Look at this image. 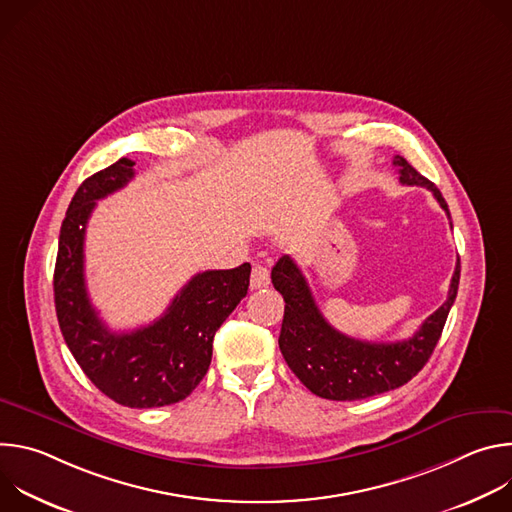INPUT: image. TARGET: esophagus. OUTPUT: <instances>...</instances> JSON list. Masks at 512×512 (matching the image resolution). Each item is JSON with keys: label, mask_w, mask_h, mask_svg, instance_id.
<instances>
[{"label": "esophagus", "mask_w": 512, "mask_h": 512, "mask_svg": "<svg viewBox=\"0 0 512 512\" xmlns=\"http://www.w3.org/2000/svg\"><path fill=\"white\" fill-rule=\"evenodd\" d=\"M269 269L265 265H253V271H251V289H261V287H267L269 285Z\"/></svg>", "instance_id": "1"}]
</instances>
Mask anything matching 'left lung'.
I'll return each instance as SVG.
<instances>
[{"instance_id":"left-lung-1","label":"left lung","mask_w":512,"mask_h":512,"mask_svg":"<svg viewBox=\"0 0 512 512\" xmlns=\"http://www.w3.org/2000/svg\"><path fill=\"white\" fill-rule=\"evenodd\" d=\"M393 164L399 168L401 184L425 186L450 218L448 204L433 182L423 178L401 156H395ZM271 281L285 302L279 350L287 367L322 399L358 401L409 383L425 367L458 296L460 259L452 275L448 300L411 338L401 342L356 340L332 328L322 316L304 273L289 255L275 263Z\"/></svg>"}]
</instances>
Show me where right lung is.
Wrapping results in <instances>:
<instances>
[{
    "label": "right lung",
    "mask_w": 512,
    "mask_h": 512,
    "mask_svg": "<svg viewBox=\"0 0 512 512\" xmlns=\"http://www.w3.org/2000/svg\"><path fill=\"white\" fill-rule=\"evenodd\" d=\"M133 166L121 158L72 196L58 237L54 304L64 342L91 383L119 405L150 409L178 403L198 387L216 330L247 296L251 265L196 273L156 322L111 332L89 300L85 231L97 200L123 188Z\"/></svg>",
    "instance_id": "right-lung-1"
}]
</instances>
